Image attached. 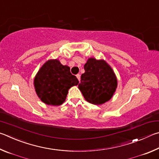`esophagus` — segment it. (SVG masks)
I'll use <instances>...</instances> for the list:
<instances>
[{
    "instance_id": "esophagus-1",
    "label": "esophagus",
    "mask_w": 159,
    "mask_h": 159,
    "mask_svg": "<svg viewBox=\"0 0 159 159\" xmlns=\"http://www.w3.org/2000/svg\"><path fill=\"white\" fill-rule=\"evenodd\" d=\"M76 77H77V78L78 79V80H79V81L80 82V74H77L76 75Z\"/></svg>"
}]
</instances>
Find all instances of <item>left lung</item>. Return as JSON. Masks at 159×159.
<instances>
[{"label":"left lung","mask_w":159,"mask_h":159,"mask_svg":"<svg viewBox=\"0 0 159 159\" xmlns=\"http://www.w3.org/2000/svg\"><path fill=\"white\" fill-rule=\"evenodd\" d=\"M78 85L86 101L94 105H101L112 98L117 87V80L111 67L103 60L91 58L84 66Z\"/></svg>","instance_id":"obj_1"}]
</instances>
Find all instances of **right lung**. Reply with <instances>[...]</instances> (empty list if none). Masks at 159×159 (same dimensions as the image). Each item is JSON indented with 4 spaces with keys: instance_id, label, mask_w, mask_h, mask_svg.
Instances as JSON below:
<instances>
[{
    "instance_id": "obj_1",
    "label": "right lung",
    "mask_w": 159,
    "mask_h": 159,
    "mask_svg": "<svg viewBox=\"0 0 159 159\" xmlns=\"http://www.w3.org/2000/svg\"><path fill=\"white\" fill-rule=\"evenodd\" d=\"M79 81L59 61L49 60L44 64L34 80L35 91L44 103L60 105L66 101L68 89Z\"/></svg>"
}]
</instances>
